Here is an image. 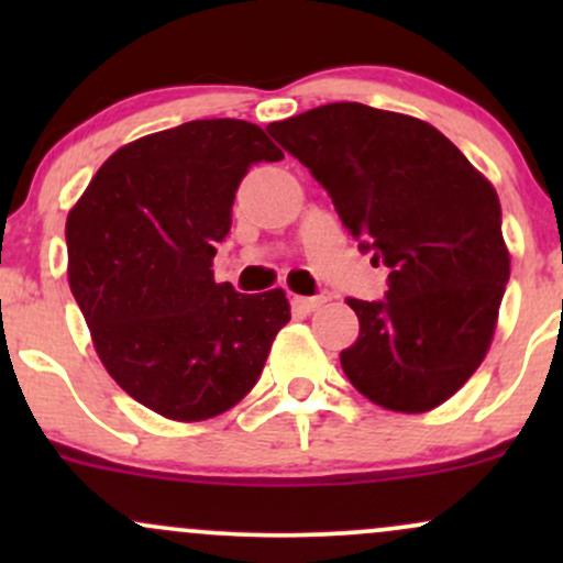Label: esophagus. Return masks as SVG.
Returning <instances> with one entry per match:
<instances>
[{
    "mask_svg": "<svg viewBox=\"0 0 563 563\" xmlns=\"http://www.w3.org/2000/svg\"><path fill=\"white\" fill-rule=\"evenodd\" d=\"M322 303H325V296H294V299H290V307L301 314L314 312Z\"/></svg>",
    "mask_w": 563,
    "mask_h": 563,
    "instance_id": "34e87169",
    "label": "esophagus"
}]
</instances>
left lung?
Wrapping results in <instances>:
<instances>
[{"mask_svg": "<svg viewBox=\"0 0 563 563\" xmlns=\"http://www.w3.org/2000/svg\"><path fill=\"white\" fill-rule=\"evenodd\" d=\"M267 132L389 267L384 299H349L360 335L341 352L346 378L389 410L442 405L482 365L506 294L495 187L439 129L363 102L312 108Z\"/></svg>", "mask_w": 563, "mask_h": 563, "instance_id": "obj_1", "label": "left lung"}]
</instances>
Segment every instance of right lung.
<instances>
[{"instance_id":"1","label":"right lung","mask_w":563,"mask_h":563,"mask_svg":"<svg viewBox=\"0 0 563 563\" xmlns=\"http://www.w3.org/2000/svg\"><path fill=\"white\" fill-rule=\"evenodd\" d=\"M280 158L249 121H187L119 147L68 214V280L97 354L158 416L241 402L290 320L280 288L238 294L211 269L241 179Z\"/></svg>"}]
</instances>
